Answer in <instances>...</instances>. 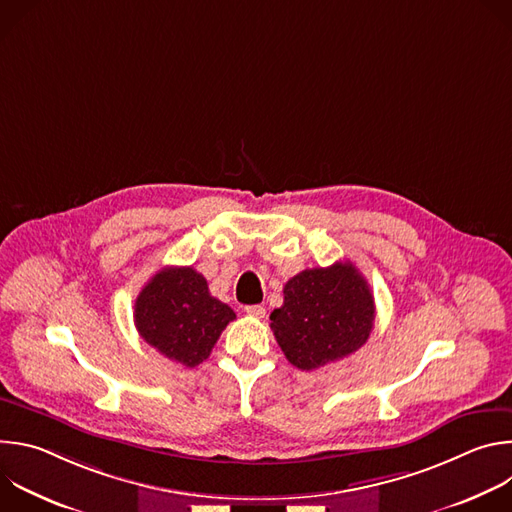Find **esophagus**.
I'll return each mask as SVG.
<instances>
[{
	"mask_svg": "<svg viewBox=\"0 0 512 512\" xmlns=\"http://www.w3.org/2000/svg\"><path fill=\"white\" fill-rule=\"evenodd\" d=\"M245 312L253 318H265V314H267V310L263 306H247Z\"/></svg>",
	"mask_w": 512,
	"mask_h": 512,
	"instance_id": "34e87169",
	"label": "esophagus"
}]
</instances>
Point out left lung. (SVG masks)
Segmentation results:
<instances>
[{
	"mask_svg": "<svg viewBox=\"0 0 512 512\" xmlns=\"http://www.w3.org/2000/svg\"><path fill=\"white\" fill-rule=\"evenodd\" d=\"M269 320L285 358L302 371H316L369 340L375 298L358 269L338 261L291 277L283 287V306Z\"/></svg>",
	"mask_w": 512,
	"mask_h": 512,
	"instance_id": "left-lung-1",
	"label": "left lung"
}]
</instances>
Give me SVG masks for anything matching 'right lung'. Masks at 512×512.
<instances>
[{
  "instance_id": "right-lung-1",
  "label": "right lung",
  "mask_w": 512,
  "mask_h": 512,
  "mask_svg": "<svg viewBox=\"0 0 512 512\" xmlns=\"http://www.w3.org/2000/svg\"><path fill=\"white\" fill-rule=\"evenodd\" d=\"M235 312L210 296L202 273L164 267L143 285L133 308L139 336L166 358L192 369L208 358Z\"/></svg>"
}]
</instances>
